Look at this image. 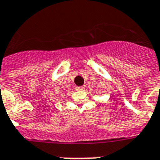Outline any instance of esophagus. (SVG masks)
Instances as JSON below:
<instances>
[{
    "instance_id": "esophagus-1",
    "label": "esophagus",
    "mask_w": 160,
    "mask_h": 160,
    "mask_svg": "<svg viewBox=\"0 0 160 160\" xmlns=\"http://www.w3.org/2000/svg\"><path fill=\"white\" fill-rule=\"evenodd\" d=\"M76 90L78 91H81V90H84L83 87H77Z\"/></svg>"
}]
</instances>
